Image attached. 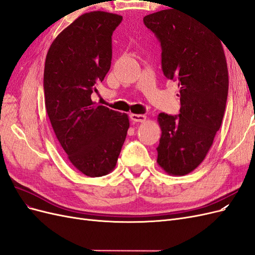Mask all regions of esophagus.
Instances as JSON below:
<instances>
[{
    "mask_svg": "<svg viewBox=\"0 0 255 255\" xmlns=\"http://www.w3.org/2000/svg\"><path fill=\"white\" fill-rule=\"evenodd\" d=\"M129 118L134 122H143L146 119L144 115H138V114H132L129 116Z\"/></svg>",
    "mask_w": 255,
    "mask_h": 255,
    "instance_id": "esophagus-1",
    "label": "esophagus"
}]
</instances>
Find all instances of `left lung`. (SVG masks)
<instances>
[{
	"label": "left lung",
	"instance_id": "8db88e82",
	"mask_svg": "<svg viewBox=\"0 0 255 255\" xmlns=\"http://www.w3.org/2000/svg\"><path fill=\"white\" fill-rule=\"evenodd\" d=\"M161 47V69L180 88L179 115L160 113L157 163L173 175L202 163L220 128L229 92L221 41L191 14L165 9L143 18Z\"/></svg>",
	"mask_w": 255,
	"mask_h": 255
}]
</instances>
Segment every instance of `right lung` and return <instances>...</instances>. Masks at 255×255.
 Listing matches in <instances>:
<instances>
[{"mask_svg": "<svg viewBox=\"0 0 255 255\" xmlns=\"http://www.w3.org/2000/svg\"><path fill=\"white\" fill-rule=\"evenodd\" d=\"M122 21L105 11L84 13L51 44L44 64L45 109L71 164L85 175L109 174L129 127L127 114L91 101L112 64V36Z\"/></svg>", "mask_w": 255, "mask_h": 255, "instance_id": "right-lung-1", "label": "right lung"}]
</instances>
